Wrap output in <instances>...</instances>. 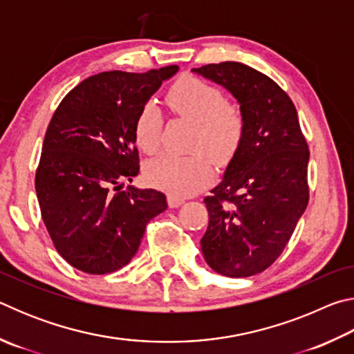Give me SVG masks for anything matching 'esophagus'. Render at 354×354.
<instances>
[{
	"mask_svg": "<svg viewBox=\"0 0 354 354\" xmlns=\"http://www.w3.org/2000/svg\"><path fill=\"white\" fill-rule=\"evenodd\" d=\"M167 201H169V206L170 207H178V206H181L183 203H184V200L181 198V196H175V195L167 196Z\"/></svg>",
	"mask_w": 354,
	"mask_h": 354,
	"instance_id": "34e87169",
	"label": "esophagus"
}]
</instances>
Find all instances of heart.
I'll return each instance as SVG.
<instances>
[{
	"instance_id": "heart-1",
	"label": "heart",
	"mask_w": 354,
	"mask_h": 354,
	"mask_svg": "<svg viewBox=\"0 0 354 354\" xmlns=\"http://www.w3.org/2000/svg\"><path fill=\"white\" fill-rule=\"evenodd\" d=\"M170 111L195 122L189 156L164 153L148 162L147 181L169 195L184 196L201 189L211 176L209 156L226 162L241 148L247 131V113L236 101L225 100L221 88L195 76H184L167 91ZM162 112L148 103L134 123V139L142 151L153 154L162 139Z\"/></svg>"
}]
</instances>
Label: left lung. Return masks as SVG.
<instances>
[{
    "label": "left lung",
    "instance_id": "obj_1",
    "mask_svg": "<svg viewBox=\"0 0 354 354\" xmlns=\"http://www.w3.org/2000/svg\"><path fill=\"white\" fill-rule=\"evenodd\" d=\"M194 71L226 87L247 113L241 148L205 196L203 256L223 277H253L281 256L309 203L306 137L289 95L261 71L230 61Z\"/></svg>",
    "mask_w": 354,
    "mask_h": 354
}]
</instances>
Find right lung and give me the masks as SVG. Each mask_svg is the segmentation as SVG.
Masks as SVG:
<instances>
[{
  "mask_svg": "<svg viewBox=\"0 0 354 354\" xmlns=\"http://www.w3.org/2000/svg\"><path fill=\"white\" fill-rule=\"evenodd\" d=\"M178 68L98 73L71 88L53 113L35 192L53 245L77 270H120L139 250L148 221L167 209L162 192L122 190L120 181H131L140 169L137 115Z\"/></svg>",
  "mask_w": 354,
  "mask_h": 354,
  "instance_id": "obj_1",
  "label": "right lung"
}]
</instances>
